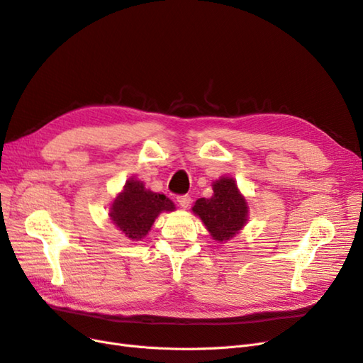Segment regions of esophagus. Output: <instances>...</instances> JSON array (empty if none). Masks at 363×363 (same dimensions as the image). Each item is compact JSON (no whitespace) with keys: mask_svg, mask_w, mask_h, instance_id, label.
Wrapping results in <instances>:
<instances>
[{"mask_svg":"<svg viewBox=\"0 0 363 363\" xmlns=\"http://www.w3.org/2000/svg\"><path fill=\"white\" fill-rule=\"evenodd\" d=\"M177 201H179L182 208H188L191 206V196L189 195H182V196H179Z\"/></svg>","mask_w":363,"mask_h":363,"instance_id":"obj_1","label":"esophagus"}]
</instances>
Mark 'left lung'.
Segmentation results:
<instances>
[{
  "mask_svg": "<svg viewBox=\"0 0 363 363\" xmlns=\"http://www.w3.org/2000/svg\"><path fill=\"white\" fill-rule=\"evenodd\" d=\"M211 199L196 200L192 212L206 225L218 244H225L240 233L248 223V201L233 177H221L212 183Z\"/></svg>",
  "mask_w": 363,
  "mask_h": 363,
  "instance_id": "1",
  "label": "left lung"
}]
</instances>
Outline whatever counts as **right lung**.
<instances>
[{
	"mask_svg": "<svg viewBox=\"0 0 363 363\" xmlns=\"http://www.w3.org/2000/svg\"><path fill=\"white\" fill-rule=\"evenodd\" d=\"M175 204L167 195L152 192L144 182L131 177L108 207L112 224L130 240H142L162 212H174Z\"/></svg>",
	"mask_w": 363,
	"mask_h": 363,
	"instance_id": "1",
	"label": "right lung"
}]
</instances>
